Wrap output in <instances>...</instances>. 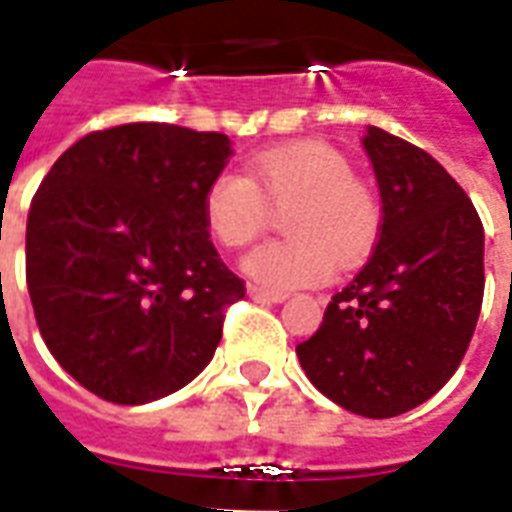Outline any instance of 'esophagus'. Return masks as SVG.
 Returning <instances> with one entry per match:
<instances>
[{
    "label": "esophagus",
    "instance_id": "obj_1",
    "mask_svg": "<svg viewBox=\"0 0 512 512\" xmlns=\"http://www.w3.org/2000/svg\"><path fill=\"white\" fill-rule=\"evenodd\" d=\"M249 296L255 301H268V304H282V301L288 299L285 293H277V290H266V288H257V285H249Z\"/></svg>",
    "mask_w": 512,
    "mask_h": 512
}]
</instances>
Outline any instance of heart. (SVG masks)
Listing matches in <instances>:
<instances>
[{"label": "heart", "mask_w": 512, "mask_h": 512, "mask_svg": "<svg viewBox=\"0 0 512 512\" xmlns=\"http://www.w3.org/2000/svg\"><path fill=\"white\" fill-rule=\"evenodd\" d=\"M268 202H296L285 241L257 246L244 271L271 290L323 285L343 266L362 263L378 244L381 205L343 150L323 142H290L252 158V178L216 172L202 197V216L219 244L238 249L266 230Z\"/></svg>", "instance_id": "1"}]
</instances>
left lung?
<instances>
[{"label": "left lung", "mask_w": 512, "mask_h": 512, "mask_svg": "<svg viewBox=\"0 0 512 512\" xmlns=\"http://www.w3.org/2000/svg\"><path fill=\"white\" fill-rule=\"evenodd\" d=\"M381 233L296 354L318 392L370 419L406 414L461 365L483 307L480 216L425 150L367 126Z\"/></svg>", "instance_id": "obj_1"}]
</instances>
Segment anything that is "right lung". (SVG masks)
Here are the masks:
<instances>
[{
	"label": "right lung",
	"instance_id": "add662e5",
	"mask_svg": "<svg viewBox=\"0 0 512 512\" xmlns=\"http://www.w3.org/2000/svg\"><path fill=\"white\" fill-rule=\"evenodd\" d=\"M233 142L216 131L128 123L68 147L27 219V288L51 356L120 406L197 378L244 279L224 266L202 197Z\"/></svg>",
	"mask_w": 512,
	"mask_h": 512
}]
</instances>
